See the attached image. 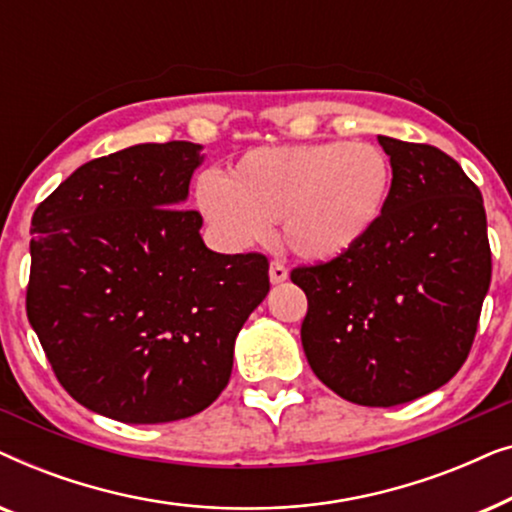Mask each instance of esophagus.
<instances>
[{
	"mask_svg": "<svg viewBox=\"0 0 512 512\" xmlns=\"http://www.w3.org/2000/svg\"><path fill=\"white\" fill-rule=\"evenodd\" d=\"M286 279H289V270H286L279 261H272L270 263V282L282 284V282H286Z\"/></svg>",
	"mask_w": 512,
	"mask_h": 512,
	"instance_id": "obj_1",
	"label": "esophagus"
}]
</instances>
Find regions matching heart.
I'll return each instance as SVG.
<instances>
[{
    "instance_id": "heart-1",
    "label": "heart",
    "mask_w": 512,
    "mask_h": 512,
    "mask_svg": "<svg viewBox=\"0 0 512 512\" xmlns=\"http://www.w3.org/2000/svg\"><path fill=\"white\" fill-rule=\"evenodd\" d=\"M394 170L387 153L361 142L258 146L226 177L202 172L195 207L223 247L249 249L279 221L293 254L312 263L345 256L387 209Z\"/></svg>"
}]
</instances>
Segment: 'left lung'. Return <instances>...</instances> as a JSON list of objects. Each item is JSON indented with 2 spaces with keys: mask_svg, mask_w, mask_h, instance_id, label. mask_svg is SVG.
Masks as SVG:
<instances>
[{
  "mask_svg": "<svg viewBox=\"0 0 512 512\" xmlns=\"http://www.w3.org/2000/svg\"><path fill=\"white\" fill-rule=\"evenodd\" d=\"M394 184L359 247L291 272L307 296L300 340L345 401L391 408L450 382L471 352L492 279L478 186L436 146L380 135Z\"/></svg>",
  "mask_w": 512,
  "mask_h": 512,
  "instance_id": "1",
  "label": "left lung"
}]
</instances>
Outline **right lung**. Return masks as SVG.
Masks as SVG:
<instances>
[{"label":"right lung","mask_w":512,"mask_h":512,"mask_svg":"<svg viewBox=\"0 0 512 512\" xmlns=\"http://www.w3.org/2000/svg\"><path fill=\"white\" fill-rule=\"evenodd\" d=\"M202 160L191 142L128 146L74 170L32 216L27 319L67 394L97 415H198L268 296V258L216 254L202 216L179 209Z\"/></svg>","instance_id":"right-lung-1"}]
</instances>
